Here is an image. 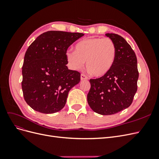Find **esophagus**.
<instances>
[{
  "instance_id": "1",
  "label": "esophagus",
  "mask_w": 159,
  "mask_h": 159,
  "mask_svg": "<svg viewBox=\"0 0 159 159\" xmlns=\"http://www.w3.org/2000/svg\"><path fill=\"white\" fill-rule=\"evenodd\" d=\"M88 78L85 74H81V80H87Z\"/></svg>"
}]
</instances>
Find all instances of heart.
Returning <instances> with one entry per match:
<instances>
[{"mask_svg": "<svg viewBox=\"0 0 159 159\" xmlns=\"http://www.w3.org/2000/svg\"><path fill=\"white\" fill-rule=\"evenodd\" d=\"M116 52L115 43L109 38H91L77 43L75 52L67 51L66 57L73 70L81 69L86 61V68L90 73L101 78L113 68Z\"/></svg>", "mask_w": 159, "mask_h": 159, "instance_id": "b5f03b06", "label": "heart"}]
</instances>
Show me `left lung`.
Here are the masks:
<instances>
[{"instance_id":"obj_1","label":"left lung","mask_w":159,"mask_h":159,"mask_svg":"<svg viewBox=\"0 0 159 159\" xmlns=\"http://www.w3.org/2000/svg\"><path fill=\"white\" fill-rule=\"evenodd\" d=\"M116 47V58L107 74L91 79L88 102L94 112L103 115L115 114L129 107L137 90L139 71L135 53L123 37L107 33Z\"/></svg>"}]
</instances>
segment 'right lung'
Listing matches in <instances>:
<instances>
[{
  "mask_svg": "<svg viewBox=\"0 0 159 159\" xmlns=\"http://www.w3.org/2000/svg\"><path fill=\"white\" fill-rule=\"evenodd\" d=\"M84 35L48 31L28 47L22 68V89L26 102L34 110L50 114L64 107L69 91L80 81V73L66 66V53Z\"/></svg>",
  "mask_w": 159,
  "mask_h": 159,
  "instance_id": "right-lung-1",
  "label": "right lung"
}]
</instances>
